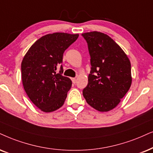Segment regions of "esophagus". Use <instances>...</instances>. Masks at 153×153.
Returning a JSON list of instances; mask_svg holds the SVG:
<instances>
[{"mask_svg":"<svg viewBox=\"0 0 153 153\" xmlns=\"http://www.w3.org/2000/svg\"><path fill=\"white\" fill-rule=\"evenodd\" d=\"M71 80H72V82L74 83V84L75 82H76V78H72Z\"/></svg>","mask_w":153,"mask_h":153,"instance_id":"34e87169","label":"esophagus"}]
</instances>
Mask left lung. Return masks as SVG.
<instances>
[{"label":"left lung","mask_w":153,"mask_h":153,"mask_svg":"<svg viewBox=\"0 0 153 153\" xmlns=\"http://www.w3.org/2000/svg\"><path fill=\"white\" fill-rule=\"evenodd\" d=\"M82 36L88 43L92 66L83 96L94 109L109 111L119 104L131 85V62L107 34L94 31Z\"/></svg>","instance_id":"1"}]
</instances>
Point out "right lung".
I'll return each mask as SVG.
<instances>
[{"mask_svg": "<svg viewBox=\"0 0 153 153\" xmlns=\"http://www.w3.org/2000/svg\"><path fill=\"white\" fill-rule=\"evenodd\" d=\"M79 34L56 32L42 36L32 44L21 64L24 89L31 101L42 111L51 112L61 107L72 81L63 76L61 65L63 53L76 41Z\"/></svg>", "mask_w": 153, "mask_h": 153, "instance_id": "1", "label": "right lung"}]
</instances>
